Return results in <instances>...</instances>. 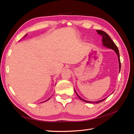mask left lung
<instances>
[{
  "instance_id": "left-lung-1",
  "label": "left lung",
  "mask_w": 134,
  "mask_h": 134,
  "mask_svg": "<svg viewBox=\"0 0 134 134\" xmlns=\"http://www.w3.org/2000/svg\"><path fill=\"white\" fill-rule=\"evenodd\" d=\"M97 33H98L99 35L102 36V44L103 46L108 47L109 48H111L113 50H114L115 52L116 53L117 55V57H118V60H119V72L121 70V62H120V54H119V51L118 50V48H117V46L115 44V43H114L112 39L111 38V37H109V35L106 33V32L103 31H101V30H97ZM74 91L76 93V94L78 96V97L79 98L81 99L84 102H86L87 103H99L101 102H102L104 99H106V98L103 99L102 100H98V101H95V102H92V101H88V100H85L83 98H81L80 97H79V96L78 94V93H76V91L74 89Z\"/></svg>"
}]
</instances>
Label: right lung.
Masks as SVG:
<instances>
[{"label": "right lung", "instance_id": "obj_1", "mask_svg": "<svg viewBox=\"0 0 134 134\" xmlns=\"http://www.w3.org/2000/svg\"><path fill=\"white\" fill-rule=\"evenodd\" d=\"M27 34H26V35H25V36H24V37H25V36H27ZM50 98H48V99H47V100H45V101H47V100H48V99H49ZM45 101H44V102H45Z\"/></svg>", "mask_w": 134, "mask_h": 134}]
</instances>
